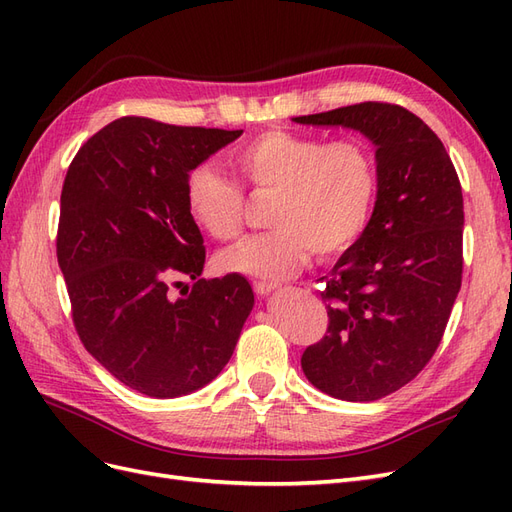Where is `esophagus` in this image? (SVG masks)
I'll return each instance as SVG.
<instances>
[{
	"label": "esophagus",
	"mask_w": 512,
	"mask_h": 512,
	"mask_svg": "<svg viewBox=\"0 0 512 512\" xmlns=\"http://www.w3.org/2000/svg\"><path fill=\"white\" fill-rule=\"evenodd\" d=\"M273 288H277L275 282H254V292L260 294V297H265Z\"/></svg>",
	"instance_id": "obj_1"
}]
</instances>
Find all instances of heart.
<instances>
[{
    "label": "heart",
    "mask_w": 512,
    "mask_h": 512,
    "mask_svg": "<svg viewBox=\"0 0 512 512\" xmlns=\"http://www.w3.org/2000/svg\"><path fill=\"white\" fill-rule=\"evenodd\" d=\"M228 164L250 194H273L271 230L222 252L224 271L282 280L303 269L309 256L331 260L363 237L378 203L374 151L354 138L327 143L320 136L267 130L228 153ZM211 164L185 177V209L192 222L218 241L241 235L245 196Z\"/></svg>",
    "instance_id": "1"
}]
</instances>
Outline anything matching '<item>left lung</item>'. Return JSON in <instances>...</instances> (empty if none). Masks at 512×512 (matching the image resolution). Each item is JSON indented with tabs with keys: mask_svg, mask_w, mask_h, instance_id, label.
<instances>
[{
	"mask_svg": "<svg viewBox=\"0 0 512 512\" xmlns=\"http://www.w3.org/2000/svg\"><path fill=\"white\" fill-rule=\"evenodd\" d=\"M294 121L359 130L376 145V211L320 277L329 327L301 356L322 393L376 401L421 374L442 342L463 273L461 183L440 138L399 104L361 102Z\"/></svg>",
	"mask_w": 512,
	"mask_h": 512,
	"instance_id": "obj_1",
	"label": "left lung"
}]
</instances>
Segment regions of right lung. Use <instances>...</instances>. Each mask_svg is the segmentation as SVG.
<instances>
[{
    "label": "right lung",
    "instance_id": "right-lung-1",
    "mask_svg": "<svg viewBox=\"0 0 512 512\" xmlns=\"http://www.w3.org/2000/svg\"><path fill=\"white\" fill-rule=\"evenodd\" d=\"M243 130L121 117L76 153L61 188L57 262L85 350L130 389L181 397L220 374L254 307L239 273L203 280L185 177ZM183 276L191 294L175 298Z\"/></svg>",
    "mask_w": 512,
    "mask_h": 512
}]
</instances>
